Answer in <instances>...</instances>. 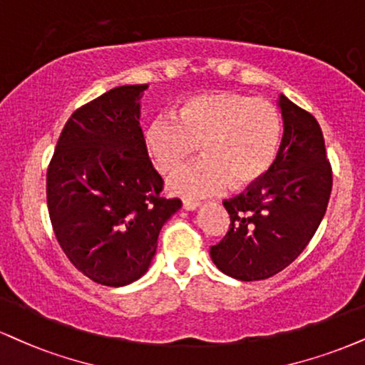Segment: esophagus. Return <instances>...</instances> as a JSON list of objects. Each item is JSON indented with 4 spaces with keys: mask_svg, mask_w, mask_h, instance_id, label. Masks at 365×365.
Here are the masks:
<instances>
[{
    "mask_svg": "<svg viewBox=\"0 0 365 365\" xmlns=\"http://www.w3.org/2000/svg\"><path fill=\"white\" fill-rule=\"evenodd\" d=\"M197 207H200L199 200H190V199L183 200V209H185V210H195Z\"/></svg>",
    "mask_w": 365,
    "mask_h": 365,
    "instance_id": "esophagus-1",
    "label": "esophagus"
}]
</instances>
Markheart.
<instances>
[{
  "mask_svg": "<svg viewBox=\"0 0 365 365\" xmlns=\"http://www.w3.org/2000/svg\"><path fill=\"white\" fill-rule=\"evenodd\" d=\"M282 115L270 100L235 91L197 95L178 115L161 113L146 130V148L161 173H175L202 148L204 158L170 180L175 194L207 197L247 188L269 173L282 143Z\"/></svg>",
  "mask_w": 365,
  "mask_h": 365,
  "instance_id": "heart-1",
  "label": "heart"
}]
</instances>
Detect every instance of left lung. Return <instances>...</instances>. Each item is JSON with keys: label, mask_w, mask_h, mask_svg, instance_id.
<instances>
[{"label": "left lung", "mask_w": 365, "mask_h": 365, "mask_svg": "<svg viewBox=\"0 0 365 365\" xmlns=\"http://www.w3.org/2000/svg\"><path fill=\"white\" fill-rule=\"evenodd\" d=\"M284 135L269 173L225 200L230 231L210 258L232 279L263 280L291 265L308 247L327 212L331 166L318 120L280 95Z\"/></svg>", "instance_id": "8db88e82"}]
</instances>
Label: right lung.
I'll list each match as a JSON object with an SVG mask.
<instances>
[{
	"label": "right lung",
	"mask_w": 365,
	"mask_h": 365,
	"mask_svg": "<svg viewBox=\"0 0 365 365\" xmlns=\"http://www.w3.org/2000/svg\"><path fill=\"white\" fill-rule=\"evenodd\" d=\"M148 85H127L83 105L66 122L47 170L56 238L81 274L122 287L146 274L161 227L182 207L165 199L163 178L139 125Z\"/></svg>",
	"instance_id": "add662e5"
}]
</instances>
